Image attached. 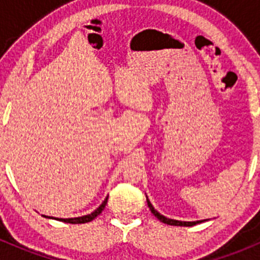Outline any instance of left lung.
<instances>
[{"label":"left lung","mask_w":260,"mask_h":260,"mask_svg":"<svg viewBox=\"0 0 260 260\" xmlns=\"http://www.w3.org/2000/svg\"><path fill=\"white\" fill-rule=\"evenodd\" d=\"M147 198V204H148V207H150L151 212L153 213V215L157 217L158 220L161 222H164V224H168V225H176V226H192V225H197L199 224V222H203V221H207V220H197V221H181V220H174V219H169V217H165L164 215H161L160 212H157V211L153 208V206L151 204L150 199H148V197H146Z\"/></svg>","instance_id":"obj_1"}]
</instances>
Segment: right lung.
Here are the masks:
<instances>
[{
	"mask_svg": "<svg viewBox=\"0 0 260 260\" xmlns=\"http://www.w3.org/2000/svg\"><path fill=\"white\" fill-rule=\"evenodd\" d=\"M108 202V197L104 199V202H103L100 206H99L98 208H96L93 212L88 213V215H84V216H79V217H69V219H59V217H53V216H45L43 215L44 217H47V219H54V220H59V221H63V222H70V224H84V222H89L92 221L95 217H98L100 213L103 212V210L105 208V204H107Z\"/></svg>",
	"mask_w": 260,
	"mask_h": 260,
	"instance_id": "obj_1",
	"label": "right lung"
}]
</instances>
